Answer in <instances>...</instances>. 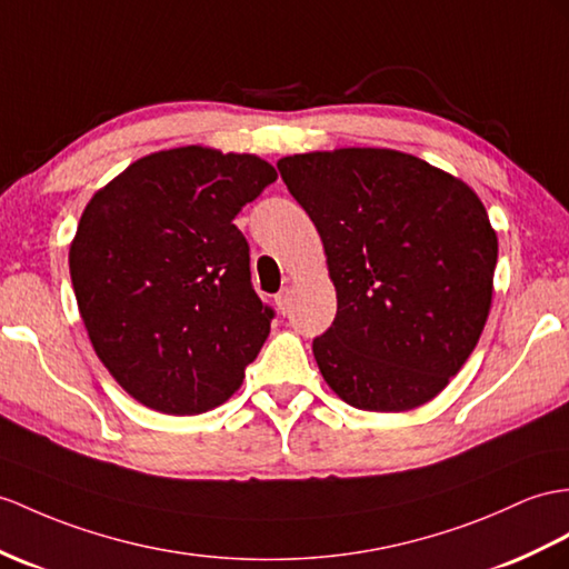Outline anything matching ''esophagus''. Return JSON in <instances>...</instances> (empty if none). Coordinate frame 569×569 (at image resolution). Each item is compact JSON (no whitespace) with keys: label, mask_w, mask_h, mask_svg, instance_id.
<instances>
[{"label":"esophagus","mask_w":569,"mask_h":569,"mask_svg":"<svg viewBox=\"0 0 569 569\" xmlns=\"http://www.w3.org/2000/svg\"><path fill=\"white\" fill-rule=\"evenodd\" d=\"M289 301H292V292H289V289L284 287L280 295L274 297V303H277V311H280L282 316L289 311Z\"/></svg>","instance_id":"34e87169"}]
</instances>
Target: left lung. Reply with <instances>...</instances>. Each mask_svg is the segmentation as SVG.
Masks as SVG:
<instances>
[{"mask_svg":"<svg viewBox=\"0 0 569 569\" xmlns=\"http://www.w3.org/2000/svg\"><path fill=\"white\" fill-rule=\"evenodd\" d=\"M328 256L338 313L313 357L359 410H412L459 373L492 301L497 237L459 178L393 149L277 161Z\"/></svg>","mask_w":569,"mask_h":569,"instance_id":"1","label":"left lung"}]
</instances>
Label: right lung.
Returning <instances> with one entry per match:
<instances>
[{
    "label": "right lung",
    "mask_w": 569,
    "mask_h": 569,
    "mask_svg": "<svg viewBox=\"0 0 569 569\" xmlns=\"http://www.w3.org/2000/svg\"><path fill=\"white\" fill-rule=\"evenodd\" d=\"M253 154L157 151L96 192L69 248L79 313L113 379L142 406L198 415L239 389L274 311L233 224L274 183Z\"/></svg>",
    "instance_id": "obj_1"
}]
</instances>
